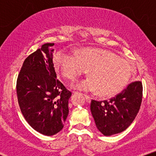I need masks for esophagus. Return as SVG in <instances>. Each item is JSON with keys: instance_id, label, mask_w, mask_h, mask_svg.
<instances>
[{"instance_id": "obj_1", "label": "esophagus", "mask_w": 156, "mask_h": 156, "mask_svg": "<svg viewBox=\"0 0 156 156\" xmlns=\"http://www.w3.org/2000/svg\"><path fill=\"white\" fill-rule=\"evenodd\" d=\"M85 98H86V100H87V101L88 102V103H90L91 102V98L88 95H87V94H85Z\"/></svg>"}]
</instances>
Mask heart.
Here are the masks:
<instances>
[{"instance_id": "heart-1", "label": "heart", "mask_w": 156, "mask_h": 156, "mask_svg": "<svg viewBox=\"0 0 156 156\" xmlns=\"http://www.w3.org/2000/svg\"><path fill=\"white\" fill-rule=\"evenodd\" d=\"M55 67L68 80H76L88 70L89 78L73 84L74 89L96 92L102 97L117 94L125 87L132 75L128 62L108 50L83 48L77 55L59 51L55 55Z\"/></svg>"}]
</instances>
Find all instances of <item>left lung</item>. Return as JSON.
<instances>
[{
  "mask_svg": "<svg viewBox=\"0 0 156 156\" xmlns=\"http://www.w3.org/2000/svg\"><path fill=\"white\" fill-rule=\"evenodd\" d=\"M142 83H130L109 101L92 100L90 109L98 129L105 136L126 130L136 117L142 101Z\"/></svg>",
  "mask_w": 156,
  "mask_h": 156,
  "instance_id": "8db88e82",
  "label": "left lung"
}]
</instances>
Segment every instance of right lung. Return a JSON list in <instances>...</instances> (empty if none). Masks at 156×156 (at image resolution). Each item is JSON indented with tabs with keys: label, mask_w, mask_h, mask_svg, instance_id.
Masks as SVG:
<instances>
[{
	"label": "right lung",
	"mask_w": 156,
	"mask_h": 156,
	"mask_svg": "<svg viewBox=\"0 0 156 156\" xmlns=\"http://www.w3.org/2000/svg\"><path fill=\"white\" fill-rule=\"evenodd\" d=\"M54 43L28 55L17 80V94L26 120L39 133L53 136L62 130L72 93L57 79L53 62Z\"/></svg>",
	"instance_id": "obj_1"
}]
</instances>
